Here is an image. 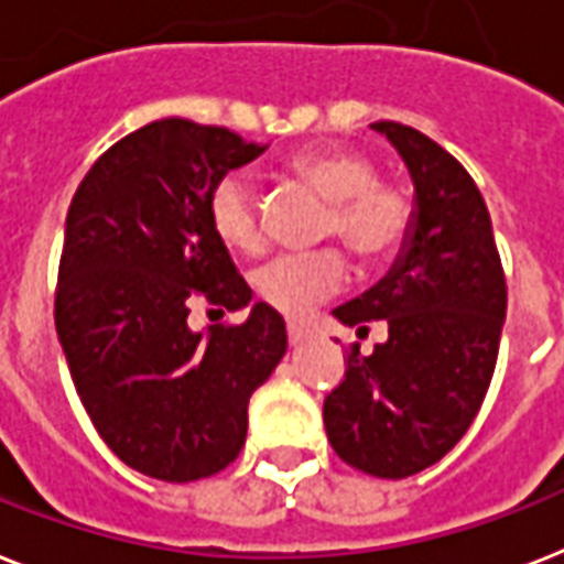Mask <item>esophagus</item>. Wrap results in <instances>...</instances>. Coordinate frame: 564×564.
Masks as SVG:
<instances>
[{
	"instance_id": "esophagus-1",
	"label": "esophagus",
	"mask_w": 564,
	"mask_h": 564,
	"mask_svg": "<svg viewBox=\"0 0 564 564\" xmlns=\"http://www.w3.org/2000/svg\"><path fill=\"white\" fill-rule=\"evenodd\" d=\"M286 336H290L292 347H301L310 341V333H306L304 327H297V324H290V327H286Z\"/></svg>"
}]
</instances>
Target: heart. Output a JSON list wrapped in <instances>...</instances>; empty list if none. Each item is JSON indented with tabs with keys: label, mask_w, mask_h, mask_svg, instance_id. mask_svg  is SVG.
<instances>
[{
	"label": "heart",
	"mask_w": 564,
	"mask_h": 564,
	"mask_svg": "<svg viewBox=\"0 0 564 564\" xmlns=\"http://www.w3.org/2000/svg\"><path fill=\"white\" fill-rule=\"evenodd\" d=\"M286 171L324 203V237H338L365 263L391 258L411 228V203L391 185H379L377 164L347 148L301 150ZM210 228L228 249L260 254L267 249V228L249 176L228 173L219 178L208 203ZM347 267L333 249L318 254H283L254 274V290L283 315H304L315 301L345 283Z\"/></svg>",
	"instance_id": "1"
}]
</instances>
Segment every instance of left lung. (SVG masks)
I'll return each instance as SVG.
<instances>
[{"label":"left lung","instance_id":"1","mask_svg":"<svg viewBox=\"0 0 564 564\" xmlns=\"http://www.w3.org/2000/svg\"><path fill=\"white\" fill-rule=\"evenodd\" d=\"M414 182L411 228L393 267L333 315L356 333L386 322L388 341L347 359L324 400V429L345 464L409 478L437 464L473 425L496 370L507 283L492 223L455 155L405 123L379 121Z\"/></svg>","mask_w":564,"mask_h":564}]
</instances>
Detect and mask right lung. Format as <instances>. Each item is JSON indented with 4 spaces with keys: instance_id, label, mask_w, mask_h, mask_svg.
<instances>
[{
    "instance_id": "1",
    "label": "right lung",
    "mask_w": 564,
    "mask_h": 564,
    "mask_svg": "<svg viewBox=\"0 0 564 564\" xmlns=\"http://www.w3.org/2000/svg\"><path fill=\"white\" fill-rule=\"evenodd\" d=\"M267 148L164 118L112 144L68 205L59 347L104 443L150 478L226 469L246 443L251 393L286 354V324L263 301L237 327H187L196 297L228 313L249 306L208 203L219 178Z\"/></svg>"
}]
</instances>
